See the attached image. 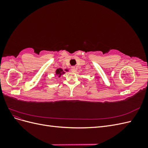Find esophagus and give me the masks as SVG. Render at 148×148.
<instances>
[{"label":"esophagus","mask_w":148,"mask_h":148,"mask_svg":"<svg viewBox=\"0 0 148 148\" xmlns=\"http://www.w3.org/2000/svg\"><path fill=\"white\" fill-rule=\"evenodd\" d=\"M76 70H76V68L75 66L71 67V71H73V72H75Z\"/></svg>","instance_id":"obj_1"}]
</instances>
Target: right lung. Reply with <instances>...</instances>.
Masks as SVG:
<instances>
[{
  "label": "right lung",
  "instance_id": "obj_1",
  "mask_svg": "<svg viewBox=\"0 0 148 148\" xmlns=\"http://www.w3.org/2000/svg\"><path fill=\"white\" fill-rule=\"evenodd\" d=\"M62 70L61 69H57V71H56V73L57 74H59V77H60V76L62 75V73H64V72H62Z\"/></svg>",
  "mask_w": 148,
  "mask_h": 148
}]
</instances>
